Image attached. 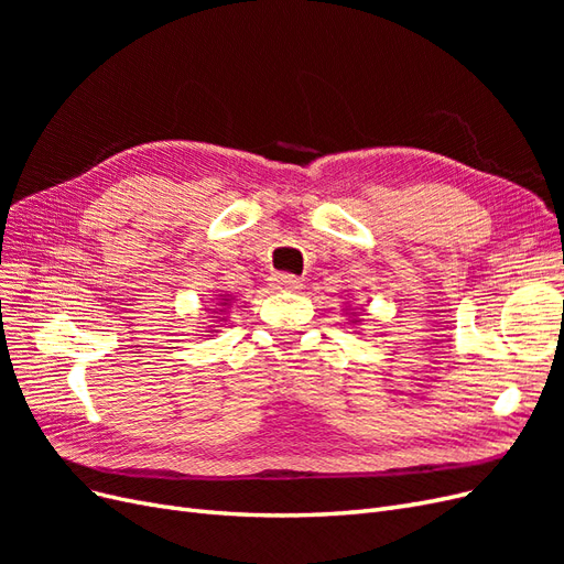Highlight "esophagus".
Wrapping results in <instances>:
<instances>
[{"instance_id": "1", "label": "esophagus", "mask_w": 564, "mask_h": 564, "mask_svg": "<svg viewBox=\"0 0 564 564\" xmlns=\"http://www.w3.org/2000/svg\"><path fill=\"white\" fill-rule=\"evenodd\" d=\"M270 284H272V289H278V292H294V289H301V280L296 275H286V272L272 275Z\"/></svg>"}]
</instances>
